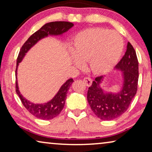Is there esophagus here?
Here are the masks:
<instances>
[{
  "instance_id": "1",
  "label": "esophagus",
  "mask_w": 152,
  "mask_h": 152,
  "mask_svg": "<svg viewBox=\"0 0 152 152\" xmlns=\"http://www.w3.org/2000/svg\"><path fill=\"white\" fill-rule=\"evenodd\" d=\"M84 82L85 83V84L87 86H91V85H92V80L90 77H84Z\"/></svg>"
}]
</instances>
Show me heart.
Returning a JSON list of instances; mask_svg holds the SVG:
<instances>
[{
  "label": "heart",
  "mask_w": 152,
  "mask_h": 152,
  "mask_svg": "<svg viewBox=\"0 0 152 152\" xmlns=\"http://www.w3.org/2000/svg\"><path fill=\"white\" fill-rule=\"evenodd\" d=\"M124 48L122 37L115 31L90 28L81 31L72 44V59L77 67L88 61L95 74L109 72L119 61Z\"/></svg>",
  "instance_id": "1"
}]
</instances>
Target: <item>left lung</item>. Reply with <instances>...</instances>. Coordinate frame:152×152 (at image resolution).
I'll use <instances>...</instances> for the list:
<instances>
[{"instance_id":"left-lung-1","label":"left lung","mask_w":152,"mask_h":152,"mask_svg":"<svg viewBox=\"0 0 152 152\" xmlns=\"http://www.w3.org/2000/svg\"><path fill=\"white\" fill-rule=\"evenodd\" d=\"M120 70L122 84L119 92L105 91L101 87L104 76L97 77L88 88L87 100L95 115L102 120H112L127 110L136 94L138 81V61L136 51L128 42L126 53L115 67Z\"/></svg>"}]
</instances>
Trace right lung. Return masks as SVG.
<instances>
[{
  "label": "right lung",
  "instance_id": "add662e5",
  "mask_svg": "<svg viewBox=\"0 0 152 152\" xmlns=\"http://www.w3.org/2000/svg\"><path fill=\"white\" fill-rule=\"evenodd\" d=\"M74 26L72 23L67 21L50 22L45 24L38 31L29 37L23 45L18 54L16 61V92L19 96L20 101L26 109L35 117L41 120H51L57 117L61 113L65 105L66 95L70 86L74 82L72 79H69L61 86L53 99L46 103L34 104L28 100L20 94L18 86L17 69L18 64L23 59L26 53L36 43L45 37L48 36H61Z\"/></svg>",
  "mask_w": 152,
  "mask_h": 152
}]
</instances>
